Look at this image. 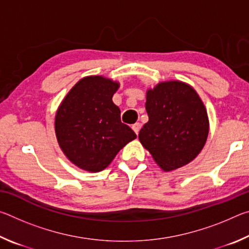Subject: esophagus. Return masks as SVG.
<instances>
[{
	"mask_svg": "<svg viewBox=\"0 0 249 249\" xmlns=\"http://www.w3.org/2000/svg\"><path fill=\"white\" fill-rule=\"evenodd\" d=\"M132 128H133L134 132L138 135V132H140V128H141V124H140V123H135V124L132 126Z\"/></svg>",
	"mask_w": 249,
	"mask_h": 249,
	"instance_id": "34e87169",
	"label": "esophagus"
}]
</instances>
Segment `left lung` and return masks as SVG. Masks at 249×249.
Listing matches in <instances>:
<instances>
[{
	"instance_id": "8db88e82",
	"label": "left lung",
	"mask_w": 249,
	"mask_h": 249,
	"mask_svg": "<svg viewBox=\"0 0 249 249\" xmlns=\"http://www.w3.org/2000/svg\"><path fill=\"white\" fill-rule=\"evenodd\" d=\"M149 121L140 130L142 146L163 170L192 161L209 134L208 113L196 90L180 81L161 82L147 91Z\"/></svg>"
}]
</instances>
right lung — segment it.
<instances>
[{
  "label": "right lung",
  "mask_w": 249,
  "mask_h": 249,
  "mask_svg": "<svg viewBox=\"0 0 249 249\" xmlns=\"http://www.w3.org/2000/svg\"><path fill=\"white\" fill-rule=\"evenodd\" d=\"M119 83L100 75L80 80L59 107L54 129L59 146L71 162L83 170L107 168L123 147L136 138L122 123L112 98Z\"/></svg>",
  "instance_id": "right-lung-1"
}]
</instances>
